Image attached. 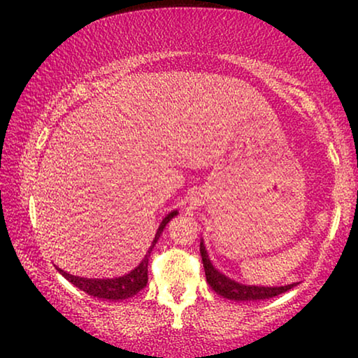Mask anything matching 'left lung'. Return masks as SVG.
Masks as SVG:
<instances>
[{
    "instance_id": "obj_1",
    "label": "left lung",
    "mask_w": 358,
    "mask_h": 358,
    "mask_svg": "<svg viewBox=\"0 0 358 358\" xmlns=\"http://www.w3.org/2000/svg\"><path fill=\"white\" fill-rule=\"evenodd\" d=\"M200 256H202L205 277H207L208 285L212 287L218 295H222L223 298H228V300H234V301L268 300V298H273L280 295V293H285L287 290H290V288L296 285V283H292V285H285V287L241 285V283L224 277L223 273H220L217 268L212 266V262H210V259L207 256V251H205L203 243H200Z\"/></svg>"
}]
</instances>
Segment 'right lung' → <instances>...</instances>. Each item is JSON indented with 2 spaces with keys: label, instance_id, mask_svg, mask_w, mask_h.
<instances>
[{
  "label": "right lung",
  "instance_id": "right-lung-1",
  "mask_svg": "<svg viewBox=\"0 0 358 358\" xmlns=\"http://www.w3.org/2000/svg\"><path fill=\"white\" fill-rule=\"evenodd\" d=\"M178 215V210L171 212L168 217H166L163 222H161L158 233L153 239V244L150 246V251L146 254L143 261L140 262V266L134 268L130 273H127L124 277L119 278H85V277H76L71 275V273L63 272L62 268H58V272L62 273L63 277L66 278L68 282H71L73 285L80 288L87 295L94 296V298H102V300H125V298H130L138 293L140 290H143L146 287V282H148V259H150V252L153 251L155 244L158 243L159 234L163 233V229L166 224L171 222V218Z\"/></svg>",
  "mask_w": 358,
  "mask_h": 358
}]
</instances>
